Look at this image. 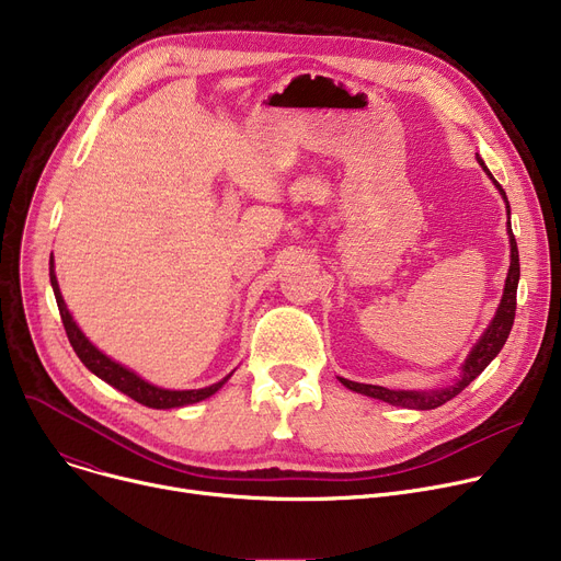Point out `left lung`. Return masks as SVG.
Returning a JSON list of instances; mask_svg holds the SVG:
<instances>
[{
	"label": "left lung",
	"instance_id": "8db88e82",
	"mask_svg": "<svg viewBox=\"0 0 561 561\" xmlns=\"http://www.w3.org/2000/svg\"><path fill=\"white\" fill-rule=\"evenodd\" d=\"M476 160L478 164L482 167V171L490 175V180L494 182V186L499 190V194L503 196L505 201V209H507V239H510V271H507V277H505V288H503V297L499 302V309L492 318V322L488 324V329H484L480 333L478 343L471 347V352L467 354L465 363L460 365V375L458 379L451 383V386H444V388H435V390H390V388H383V386H367V383H356V381H350V379H341V383L358 394H365V397H371V399H381L390 405H401V408H413V410H431V408H437L446 401H451L456 394H460L476 377L482 375V369L488 367L496 356L499 352L503 350L507 335L512 331V324H514V311H516V286H518V277H520V268H518V248H516V239L512 234V226H510V203H507V196L503 192V186L494 180V175L490 173V169L484 167L482 158L476 153Z\"/></svg>",
	"mask_w": 561,
	"mask_h": 561
}]
</instances>
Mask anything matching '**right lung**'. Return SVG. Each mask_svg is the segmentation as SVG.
I'll list each match as a JSON object with an SVG mask.
<instances>
[{
	"instance_id": "1",
	"label": "right lung",
	"mask_w": 561,
	"mask_h": 561,
	"mask_svg": "<svg viewBox=\"0 0 561 561\" xmlns=\"http://www.w3.org/2000/svg\"><path fill=\"white\" fill-rule=\"evenodd\" d=\"M49 279H51V288H54V295H56V305H58L65 331H67V339H69L73 352H77V356L81 358V363L92 371V375H96L101 381H105L107 386L117 388L119 392L128 394L137 403L148 405V408H158V410L192 405V403H198V401L211 397L214 392H218L222 386L228 383V379L234 375V369H232L230 375L222 377L218 383H211V386L198 388V390H167V388L148 383L146 379H141L137 375V371H133L126 365H122L117 360H112L110 356H105L94 343H90V339L81 331L77 320L71 318V313H69V309H67V305L62 300L58 279H56L54 254L49 256Z\"/></svg>"
}]
</instances>
